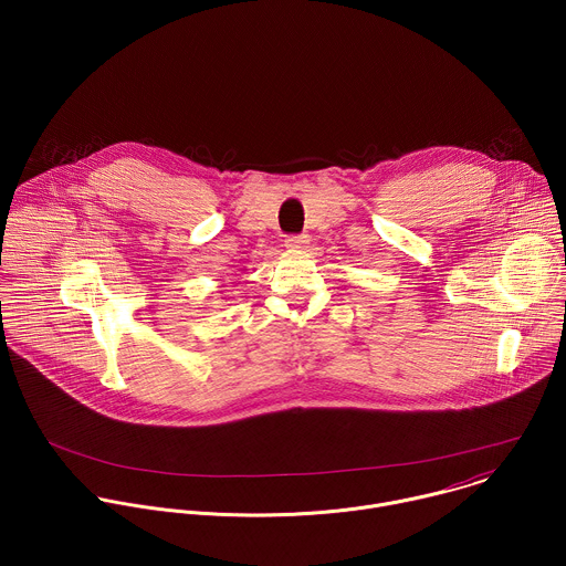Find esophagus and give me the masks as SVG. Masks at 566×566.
<instances>
[{
	"mask_svg": "<svg viewBox=\"0 0 566 566\" xmlns=\"http://www.w3.org/2000/svg\"><path fill=\"white\" fill-rule=\"evenodd\" d=\"M284 247L289 251H304L308 247V237L306 234H291V237H286Z\"/></svg>",
	"mask_w": 566,
	"mask_h": 566,
	"instance_id": "1",
	"label": "esophagus"
}]
</instances>
